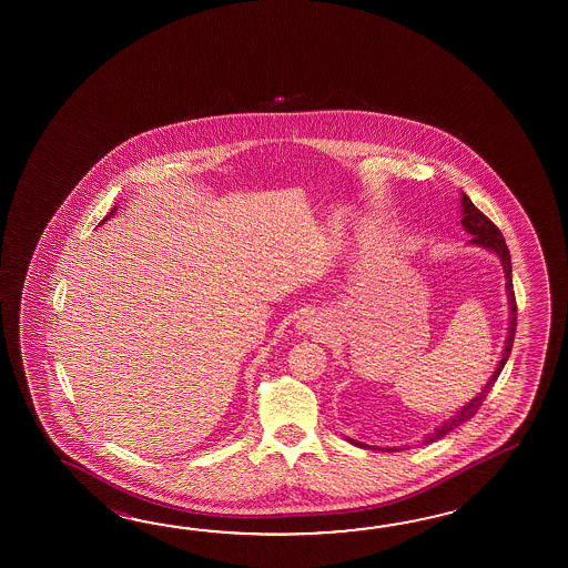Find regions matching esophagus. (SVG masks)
Instances as JSON below:
<instances>
[{"label": "esophagus", "mask_w": 568, "mask_h": 568, "mask_svg": "<svg viewBox=\"0 0 568 568\" xmlns=\"http://www.w3.org/2000/svg\"><path fill=\"white\" fill-rule=\"evenodd\" d=\"M302 331H308V333H314V331H318V323L314 321V316H304L301 323H298Z\"/></svg>", "instance_id": "34e87169"}]
</instances>
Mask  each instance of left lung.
Instances as JSON below:
<instances>
[{"mask_svg": "<svg viewBox=\"0 0 568 568\" xmlns=\"http://www.w3.org/2000/svg\"><path fill=\"white\" fill-rule=\"evenodd\" d=\"M460 205H463V221H460V225L465 227L467 233H471V243H477V245L487 247V250H491V252L499 255V260H501V264H504V270H506L507 301H509V311H511V316H509V335H507L506 347H504V353H501V362L497 365V369H495L494 375H491V379H489V382L485 384V387H483L481 394H479L477 398L471 399L467 406H463L455 416H450V420L443 424L440 428H436L433 435L426 436L424 445L435 443L438 438H443V436L448 435L453 428H457L460 424L467 423V420L473 418V416L477 414V410L481 408L483 402L487 398V394L491 392V387L495 386V382H497V377L501 374V369H504V365H506L507 357H509V353H511L514 335H516V325H518V304H516V294H514V282H511V257H509V250H507L506 240H504L501 231L497 230V225H495L494 221L489 217H485L481 211H479L477 206L473 205L471 199H469L467 194H463ZM351 443H353V445H357V447H365L363 443H357V440H351ZM386 450H396V448H386Z\"/></svg>", "mask_w": 568, "mask_h": 568, "instance_id": "1", "label": "left lung"}]
</instances>
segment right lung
<instances>
[{
	"label": "right lung",
	"mask_w": 568,
	"mask_h": 568,
	"mask_svg": "<svg viewBox=\"0 0 568 568\" xmlns=\"http://www.w3.org/2000/svg\"><path fill=\"white\" fill-rule=\"evenodd\" d=\"M113 213H115V209H111V213H109L108 217H105V219L111 217V215H113ZM105 219H103V221H105Z\"/></svg>",
	"instance_id": "add662e5"
}]
</instances>
